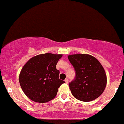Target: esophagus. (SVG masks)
I'll return each instance as SVG.
<instances>
[{"instance_id": "esophagus-1", "label": "esophagus", "mask_w": 124, "mask_h": 124, "mask_svg": "<svg viewBox=\"0 0 124 124\" xmlns=\"http://www.w3.org/2000/svg\"><path fill=\"white\" fill-rule=\"evenodd\" d=\"M64 81H65V82H66V83H68V79H67V78H66Z\"/></svg>"}]
</instances>
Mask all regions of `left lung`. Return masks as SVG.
Wrapping results in <instances>:
<instances>
[{
  "instance_id": "obj_1",
  "label": "left lung",
  "mask_w": 124,
  "mask_h": 124,
  "mask_svg": "<svg viewBox=\"0 0 124 124\" xmlns=\"http://www.w3.org/2000/svg\"><path fill=\"white\" fill-rule=\"evenodd\" d=\"M76 72L74 79L69 83L73 96L83 102H90L100 96L107 83L106 73L95 57L85 54L68 56Z\"/></svg>"
}]
</instances>
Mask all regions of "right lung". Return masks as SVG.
Segmentation results:
<instances>
[{
	"mask_svg": "<svg viewBox=\"0 0 124 124\" xmlns=\"http://www.w3.org/2000/svg\"><path fill=\"white\" fill-rule=\"evenodd\" d=\"M62 54L51 53L33 57L23 66L19 80L22 90L32 101L46 103L57 95L58 89L64 81L58 78L57 62Z\"/></svg>",
	"mask_w": 124,
	"mask_h": 124,
	"instance_id": "1",
	"label": "right lung"
}]
</instances>
